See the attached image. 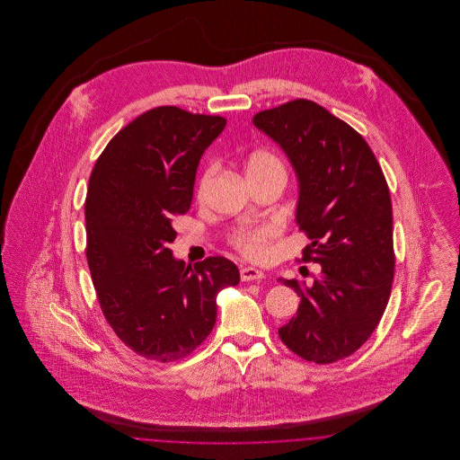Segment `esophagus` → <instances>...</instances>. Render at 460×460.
<instances>
[{"label": "esophagus", "mask_w": 460, "mask_h": 460, "mask_svg": "<svg viewBox=\"0 0 460 460\" xmlns=\"http://www.w3.org/2000/svg\"><path fill=\"white\" fill-rule=\"evenodd\" d=\"M240 276L243 281H261L265 278L262 270H259L255 267H241Z\"/></svg>", "instance_id": "34e87169"}]
</instances>
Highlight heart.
Wrapping results in <instances>:
<instances>
[{"mask_svg":"<svg viewBox=\"0 0 460 460\" xmlns=\"http://www.w3.org/2000/svg\"><path fill=\"white\" fill-rule=\"evenodd\" d=\"M214 171H216V167L208 165L203 171V174L199 175V181H198V195L199 197L207 191L208 182L214 175ZM269 172H285V165L276 155L265 152V150H259V152H253L248 156V160H246V174H248V177L250 175L269 174ZM274 234H276V229H274V226H269V224L241 226V227H236V229L231 231L229 243H231L233 248H236L244 257L259 259L267 252V246H269V243H270Z\"/></svg>","mask_w":460,"mask_h":460,"instance_id":"1","label":"heart"}]
</instances>
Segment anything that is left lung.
<instances>
[{
    "label": "left lung",
    "mask_w": 460,
    "mask_h": 460,
    "mask_svg": "<svg viewBox=\"0 0 460 460\" xmlns=\"http://www.w3.org/2000/svg\"><path fill=\"white\" fill-rule=\"evenodd\" d=\"M253 124L285 150L300 181L296 224L321 263L279 338L298 357L331 364L358 350L388 305L394 274V214L385 174L366 139L315 102L262 110Z\"/></svg>",
    "instance_id": "8db88e82"
}]
</instances>
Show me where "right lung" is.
<instances>
[{"label":"right lung","mask_w":460,"mask_h":460,"mask_svg":"<svg viewBox=\"0 0 460 460\" xmlns=\"http://www.w3.org/2000/svg\"><path fill=\"white\" fill-rule=\"evenodd\" d=\"M226 128L219 115L156 107L110 139L89 177L86 259L102 312L137 355L172 362L210 334L220 289L238 267L208 257L175 261L174 220L193 199L198 164Z\"/></svg>","instance_id":"obj_1"}]
</instances>
